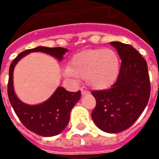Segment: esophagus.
<instances>
[{
  "label": "esophagus",
  "instance_id": "esophagus-1",
  "mask_svg": "<svg viewBox=\"0 0 159 159\" xmlns=\"http://www.w3.org/2000/svg\"><path fill=\"white\" fill-rule=\"evenodd\" d=\"M81 92H82V96H84V95H87L89 93V92H88V91H87V90H85V89L81 90Z\"/></svg>",
  "mask_w": 159,
  "mask_h": 159
}]
</instances>
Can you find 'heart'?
<instances>
[{"instance_id": "1", "label": "heart", "mask_w": 159, "mask_h": 159, "mask_svg": "<svg viewBox=\"0 0 159 159\" xmlns=\"http://www.w3.org/2000/svg\"><path fill=\"white\" fill-rule=\"evenodd\" d=\"M120 58L111 48H89L75 53L68 67L63 70L65 77L77 80L85 78L96 90L111 87L118 78Z\"/></svg>"}]
</instances>
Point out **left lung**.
Instances as JSON below:
<instances>
[{"label":"left lung","instance_id":"left-lung-1","mask_svg":"<svg viewBox=\"0 0 159 159\" xmlns=\"http://www.w3.org/2000/svg\"><path fill=\"white\" fill-rule=\"evenodd\" d=\"M121 59L118 78L107 90L93 91L97 106L92 118L100 129L119 133L130 127L148 104L150 82L147 62L135 48L111 42Z\"/></svg>","mask_w":159,"mask_h":159}]
</instances>
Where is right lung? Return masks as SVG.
Wrapping results in <instances>:
<instances>
[{
  "instance_id": "add662e5",
  "label": "right lung",
  "mask_w": 159,
  "mask_h": 159,
  "mask_svg": "<svg viewBox=\"0 0 159 159\" xmlns=\"http://www.w3.org/2000/svg\"><path fill=\"white\" fill-rule=\"evenodd\" d=\"M67 48L57 47L48 48L39 46L20 53L11 62L9 69L7 92L9 101L21 123L36 134L44 137H52L60 134L69 122L70 112L72 107L81 98V92H67L58 87L53 94L43 103L28 105L24 103L16 95L13 87V72L17 62L25 55L33 52H43L62 61Z\"/></svg>"
}]
</instances>
